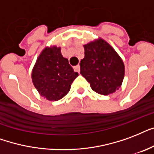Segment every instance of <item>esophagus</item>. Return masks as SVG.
<instances>
[{"label":"esophagus","instance_id":"obj_1","mask_svg":"<svg viewBox=\"0 0 154 154\" xmlns=\"http://www.w3.org/2000/svg\"><path fill=\"white\" fill-rule=\"evenodd\" d=\"M74 70L79 73V71H80V66H79V65H77V66H74Z\"/></svg>","mask_w":154,"mask_h":154}]
</instances>
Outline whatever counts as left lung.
I'll return each mask as SVG.
<instances>
[{
	"label": "left lung",
	"mask_w": 154,
	"mask_h": 154,
	"mask_svg": "<svg viewBox=\"0 0 154 154\" xmlns=\"http://www.w3.org/2000/svg\"><path fill=\"white\" fill-rule=\"evenodd\" d=\"M84 58L80 74L97 93L107 96L121 87L125 77L122 58L110 44L101 38L83 45Z\"/></svg>",
	"instance_id": "8db88e82"
}]
</instances>
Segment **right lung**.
<instances>
[{"instance_id":"1","label":"right lung","mask_w":154,"mask_h":154,"mask_svg":"<svg viewBox=\"0 0 154 154\" xmlns=\"http://www.w3.org/2000/svg\"><path fill=\"white\" fill-rule=\"evenodd\" d=\"M79 75L61 53V47L46 46L37 58L31 78L40 96L57 101L68 93L74 79Z\"/></svg>"}]
</instances>
